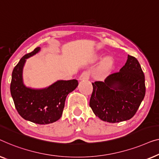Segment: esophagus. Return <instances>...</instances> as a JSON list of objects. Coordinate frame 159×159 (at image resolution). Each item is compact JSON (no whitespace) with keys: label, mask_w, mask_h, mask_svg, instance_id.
Returning <instances> with one entry per match:
<instances>
[{"label":"esophagus","mask_w":159,"mask_h":159,"mask_svg":"<svg viewBox=\"0 0 159 159\" xmlns=\"http://www.w3.org/2000/svg\"><path fill=\"white\" fill-rule=\"evenodd\" d=\"M90 77V73L89 71H84V73H82V74L80 75L79 79L80 80H88Z\"/></svg>","instance_id":"1"}]
</instances>
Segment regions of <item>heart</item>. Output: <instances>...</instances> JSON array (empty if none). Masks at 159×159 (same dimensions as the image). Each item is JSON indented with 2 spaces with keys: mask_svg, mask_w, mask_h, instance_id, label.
<instances>
[{
  "mask_svg": "<svg viewBox=\"0 0 159 159\" xmlns=\"http://www.w3.org/2000/svg\"><path fill=\"white\" fill-rule=\"evenodd\" d=\"M112 63L113 60L111 57H107L106 59H104L99 68V74L104 75V73H106L111 68Z\"/></svg>",
  "mask_w": 159,
  "mask_h": 159,
  "instance_id": "obj_1",
  "label": "heart"
}]
</instances>
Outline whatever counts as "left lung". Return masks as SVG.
<instances>
[{
	"mask_svg": "<svg viewBox=\"0 0 159 159\" xmlns=\"http://www.w3.org/2000/svg\"><path fill=\"white\" fill-rule=\"evenodd\" d=\"M89 106L99 119L120 122L135 115L146 94L145 75L135 57L128 55L119 72L109 75L104 81L92 83Z\"/></svg>",
	"mask_w": 159,
	"mask_h": 159,
	"instance_id": "left-lung-1",
	"label": "left lung"
}]
</instances>
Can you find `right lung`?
I'll return each mask as SVG.
<instances>
[{
    "instance_id": "add662e5",
    "label": "right lung",
    "mask_w": 159,
    "mask_h": 159,
    "mask_svg": "<svg viewBox=\"0 0 159 159\" xmlns=\"http://www.w3.org/2000/svg\"><path fill=\"white\" fill-rule=\"evenodd\" d=\"M39 48L21 57L14 67L11 82V93L15 107L24 120L39 125L56 122L61 117L67 95L79 85L77 80H58L43 89H32L24 86L22 70L26 58L37 53Z\"/></svg>"
}]
</instances>
